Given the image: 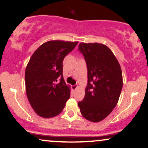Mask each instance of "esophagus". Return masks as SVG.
Instances as JSON below:
<instances>
[{"label":"esophagus","mask_w":148,"mask_h":148,"mask_svg":"<svg viewBox=\"0 0 148 148\" xmlns=\"http://www.w3.org/2000/svg\"><path fill=\"white\" fill-rule=\"evenodd\" d=\"M78 86L77 85H73V86H72V89H73V90H76V89L78 88Z\"/></svg>","instance_id":"34e87169"}]
</instances>
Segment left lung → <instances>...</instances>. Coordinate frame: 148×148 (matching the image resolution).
I'll return each instance as SVG.
<instances>
[{
    "label": "left lung",
    "mask_w": 148,
    "mask_h": 148,
    "mask_svg": "<svg viewBox=\"0 0 148 148\" xmlns=\"http://www.w3.org/2000/svg\"><path fill=\"white\" fill-rule=\"evenodd\" d=\"M78 50L87 63L88 83L85 98L78 104L86 119L98 122L107 117L118 102L123 86L121 67L106 45L82 42Z\"/></svg>",
    "instance_id": "obj_1"
}]
</instances>
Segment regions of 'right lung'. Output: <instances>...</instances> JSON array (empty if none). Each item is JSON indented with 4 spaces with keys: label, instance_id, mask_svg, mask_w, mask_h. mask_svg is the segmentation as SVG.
<instances>
[{
    "label": "right lung",
    "instance_id": "obj_1",
    "mask_svg": "<svg viewBox=\"0 0 148 148\" xmlns=\"http://www.w3.org/2000/svg\"><path fill=\"white\" fill-rule=\"evenodd\" d=\"M78 43L49 41L31 56L25 71L26 92L31 106L40 117L50 118L59 115L70 98V86L63 76V61Z\"/></svg>",
    "mask_w": 148,
    "mask_h": 148
}]
</instances>
